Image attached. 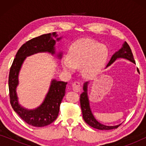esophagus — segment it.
I'll list each match as a JSON object with an SVG mask.
<instances>
[{
  "label": "esophagus",
  "mask_w": 146,
  "mask_h": 146,
  "mask_svg": "<svg viewBox=\"0 0 146 146\" xmlns=\"http://www.w3.org/2000/svg\"><path fill=\"white\" fill-rule=\"evenodd\" d=\"M72 89L74 91L76 92L80 90L81 86L80 82H74L72 84Z\"/></svg>",
  "instance_id": "obj_1"
}]
</instances>
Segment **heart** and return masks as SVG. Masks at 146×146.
<instances>
[{
    "label": "heart",
    "mask_w": 146,
    "mask_h": 146,
    "mask_svg": "<svg viewBox=\"0 0 146 146\" xmlns=\"http://www.w3.org/2000/svg\"><path fill=\"white\" fill-rule=\"evenodd\" d=\"M108 57L109 50L105 44L83 38L72 44L68 56L62 58L61 65L64 70L69 74L82 68L84 76L92 79L103 70Z\"/></svg>",
    "instance_id": "b5f03b06"
}]
</instances>
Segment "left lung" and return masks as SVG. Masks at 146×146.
<instances>
[{"instance_id":"left-lung-1","label":"left lung","mask_w":146,"mask_h":146,"mask_svg":"<svg viewBox=\"0 0 146 146\" xmlns=\"http://www.w3.org/2000/svg\"><path fill=\"white\" fill-rule=\"evenodd\" d=\"M119 58H123L131 62L133 64H135V62L133 58L132 52L130 47L129 46V45L127 44L126 42H125L124 43L122 44V46L118 51L115 52L113 54L112 56H111L110 60L108 64L106 66V68L110 66L111 64L114 62L117 59ZM137 72H139L138 69H137ZM90 84V82H86L83 85V90L84 92L81 94L80 95V106H81V109L82 111V115H83V119L85 121V122L88 123L89 125H90L91 127H94V128L98 129H106V130H108V129H115L117 128L119 125H120L121 123L119 124L115 125H106L103 124L97 120L94 117V115L92 113V111L91 110L90 106V101H89V98L88 94V84Z\"/></svg>"}]
</instances>
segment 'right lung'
Segmentation results:
<instances>
[{"label":"right lung","mask_w":146,"mask_h":146,"mask_svg":"<svg viewBox=\"0 0 146 146\" xmlns=\"http://www.w3.org/2000/svg\"><path fill=\"white\" fill-rule=\"evenodd\" d=\"M56 33L42 35L27 42L18 50L10 70L9 88L11 104L15 112L29 125L44 127L52 123L58 115L60 105L66 93L67 82L52 79L48 91L42 104L34 109H28L19 103L17 88L19 84V73L27 57L37 53L47 52L55 56L59 60L62 52H56V42L60 41Z\"/></svg>","instance_id":"obj_1"}]
</instances>
